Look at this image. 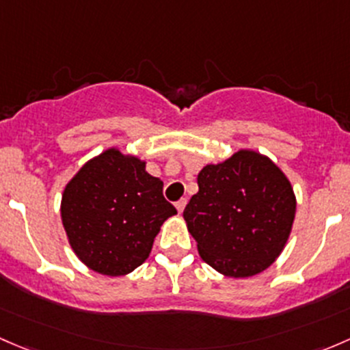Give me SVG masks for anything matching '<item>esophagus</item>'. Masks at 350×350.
<instances>
[{"mask_svg":"<svg viewBox=\"0 0 350 350\" xmlns=\"http://www.w3.org/2000/svg\"><path fill=\"white\" fill-rule=\"evenodd\" d=\"M185 205H187V199H180L178 202H176L175 207H176V211H178V214H182L183 208H185Z\"/></svg>","mask_w":350,"mask_h":350,"instance_id":"obj_1","label":"esophagus"}]
</instances>
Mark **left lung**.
I'll list each match as a JSON object with an SVG mask.
<instances>
[{"mask_svg": "<svg viewBox=\"0 0 350 350\" xmlns=\"http://www.w3.org/2000/svg\"><path fill=\"white\" fill-rule=\"evenodd\" d=\"M199 192L183 211L200 258L229 278H247L275 262L290 237L297 199L286 175L265 154L239 150L205 165Z\"/></svg>", "mask_w": 350, "mask_h": 350, "instance_id": "obj_1", "label": "left lung"}]
</instances>
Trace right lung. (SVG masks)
Masks as SVG:
<instances>
[{"label": "right lung", "mask_w": 350, "mask_h": 350, "mask_svg": "<svg viewBox=\"0 0 350 350\" xmlns=\"http://www.w3.org/2000/svg\"><path fill=\"white\" fill-rule=\"evenodd\" d=\"M146 163L109 148L89 160L62 193L60 215L68 243L92 271L128 275L145 262L161 224L176 214L163 182Z\"/></svg>", "instance_id": "right-lung-1"}]
</instances>
